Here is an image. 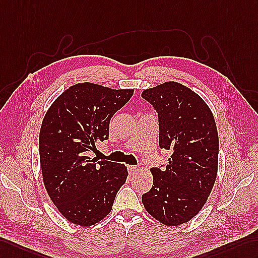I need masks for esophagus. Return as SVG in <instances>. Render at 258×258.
Listing matches in <instances>:
<instances>
[{
	"label": "esophagus",
	"instance_id": "1",
	"mask_svg": "<svg viewBox=\"0 0 258 258\" xmlns=\"http://www.w3.org/2000/svg\"><path fill=\"white\" fill-rule=\"evenodd\" d=\"M128 171L130 174H136L138 171H139V167L135 166V165H129L128 166Z\"/></svg>",
	"mask_w": 258,
	"mask_h": 258
}]
</instances>
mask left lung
Wrapping results in <instances>:
<instances>
[{
    "instance_id": "obj_1",
    "label": "left lung",
    "mask_w": 258,
    "mask_h": 258,
    "mask_svg": "<svg viewBox=\"0 0 258 258\" xmlns=\"http://www.w3.org/2000/svg\"><path fill=\"white\" fill-rule=\"evenodd\" d=\"M141 96L158 112L160 148L172 152L165 168H151L153 186L142 195V204L158 221L176 227L202 210L215 185L216 121L204 99L177 82L148 89Z\"/></svg>"
}]
</instances>
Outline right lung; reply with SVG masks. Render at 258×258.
I'll return each mask as SVG.
<instances>
[{
    "label": "right lung",
    "mask_w": 258,
    "mask_h": 258,
    "mask_svg": "<svg viewBox=\"0 0 258 258\" xmlns=\"http://www.w3.org/2000/svg\"><path fill=\"white\" fill-rule=\"evenodd\" d=\"M133 95L85 82L69 87L46 112L39 134L43 184L68 221L91 227L110 212L127 167L89 153L108 139L111 117Z\"/></svg>",
    "instance_id": "obj_1"
}]
</instances>
